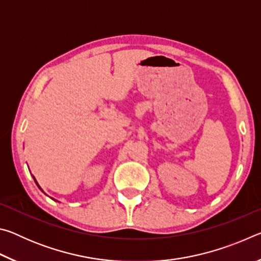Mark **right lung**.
<instances>
[{
    "label": "right lung",
    "mask_w": 261,
    "mask_h": 261,
    "mask_svg": "<svg viewBox=\"0 0 261 261\" xmlns=\"http://www.w3.org/2000/svg\"><path fill=\"white\" fill-rule=\"evenodd\" d=\"M33 178H34V177H33ZM34 180H35V178H34ZM35 183H37V180H35ZM37 185H38V183H37ZM38 187H39V185H38ZM39 189L41 190V188H40V187H39ZM41 191H42V190H41Z\"/></svg>",
    "instance_id": "1"
}]
</instances>
